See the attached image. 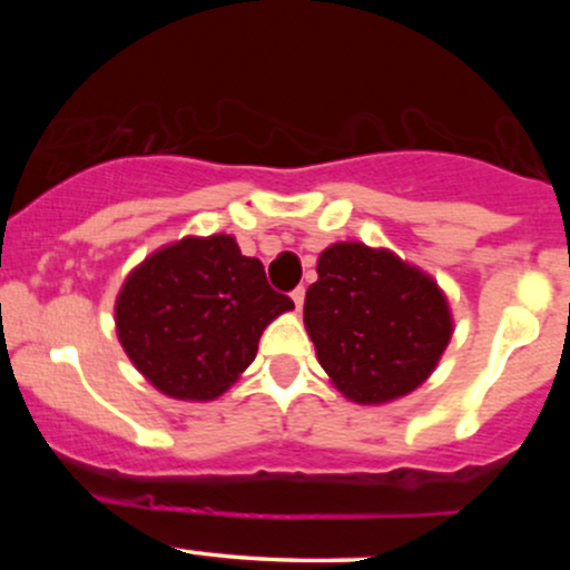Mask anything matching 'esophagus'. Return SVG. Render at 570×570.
<instances>
[{
    "label": "esophagus",
    "mask_w": 570,
    "mask_h": 570,
    "mask_svg": "<svg viewBox=\"0 0 570 570\" xmlns=\"http://www.w3.org/2000/svg\"><path fill=\"white\" fill-rule=\"evenodd\" d=\"M292 299H294V307H303V303H305V286H297V289L292 292Z\"/></svg>",
    "instance_id": "34e87169"
}]
</instances>
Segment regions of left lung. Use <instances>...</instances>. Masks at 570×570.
Instances as JSON below:
<instances>
[{
    "label": "left lung",
    "mask_w": 570,
    "mask_h": 570,
    "mask_svg": "<svg viewBox=\"0 0 570 570\" xmlns=\"http://www.w3.org/2000/svg\"><path fill=\"white\" fill-rule=\"evenodd\" d=\"M305 294V330L318 364L356 404L407 396L434 372L453 335L436 281L389 248L332 244Z\"/></svg>",
    "instance_id": "1"
}]
</instances>
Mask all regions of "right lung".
Here are the masks:
<instances>
[{"label":"right lung","mask_w":570,"mask_h":570,"mask_svg":"<svg viewBox=\"0 0 570 570\" xmlns=\"http://www.w3.org/2000/svg\"><path fill=\"white\" fill-rule=\"evenodd\" d=\"M292 307L233 235H187L134 267L117 294L115 324L155 389L212 402L254 362L265 326Z\"/></svg>","instance_id":"right-lung-1"}]
</instances>
